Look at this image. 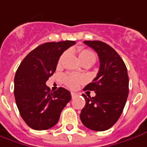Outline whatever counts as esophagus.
Listing matches in <instances>:
<instances>
[{
  "label": "esophagus",
  "instance_id": "1",
  "mask_svg": "<svg viewBox=\"0 0 147 147\" xmlns=\"http://www.w3.org/2000/svg\"><path fill=\"white\" fill-rule=\"evenodd\" d=\"M71 97H72V98H74V97H76V96H78L77 93H76V92H71Z\"/></svg>",
  "mask_w": 147,
  "mask_h": 147
}]
</instances>
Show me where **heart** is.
Wrapping results in <instances>:
<instances>
[{
    "mask_svg": "<svg viewBox=\"0 0 147 147\" xmlns=\"http://www.w3.org/2000/svg\"><path fill=\"white\" fill-rule=\"evenodd\" d=\"M67 54V51L63 52L61 56L59 59L58 61V64L59 65L61 63L63 62V59ZM78 55H79V59L83 63H90L91 64H92L96 61V55L93 51H92L89 49L85 48H79L78 50ZM63 83L65 84L67 86L70 88H76L79 85V84H81L84 81V78L80 76H76L72 74H66L63 76Z\"/></svg>",
    "mask_w": 147,
    "mask_h": 147,
    "instance_id": "heart-1",
    "label": "heart"
}]
</instances>
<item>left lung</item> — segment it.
<instances>
[{"label": "left lung", "instance_id": "left-lung-1", "mask_svg": "<svg viewBox=\"0 0 147 147\" xmlns=\"http://www.w3.org/2000/svg\"><path fill=\"white\" fill-rule=\"evenodd\" d=\"M97 53L100 69L96 77L84 90L94 91V97L82 94L85 106L80 120L87 128L107 130L117 121L125 105L129 93V76L124 61L115 50L100 41H84Z\"/></svg>", "mask_w": 147, "mask_h": 147}]
</instances>
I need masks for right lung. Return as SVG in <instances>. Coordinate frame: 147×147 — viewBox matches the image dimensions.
<instances>
[{
  "instance_id": "add662e5",
  "label": "right lung",
  "mask_w": 147,
  "mask_h": 147,
  "mask_svg": "<svg viewBox=\"0 0 147 147\" xmlns=\"http://www.w3.org/2000/svg\"><path fill=\"white\" fill-rule=\"evenodd\" d=\"M76 42H46L28 54L16 71L14 96L21 117L28 126L45 130L55 125L61 112L71 99L68 90L51 92L46 82L56 70L61 55Z\"/></svg>"
}]
</instances>
